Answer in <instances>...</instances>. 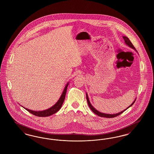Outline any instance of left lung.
Returning a JSON list of instances; mask_svg holds the SVG:
<instances>
[{"mask_svg": "<svg viewBox=\"0 0 154 154\" xmlns=\"http://www.w3.org/2000/svg\"><path fill=\"white\" fill-rule=\"evenodd\" d=\"M123 38H124V39L125 43V44H126L128 46H129V47H131V48H132V49H133V50H134L136 52L137 51V50H136V48H134V47L133 46V45L132 44V43H131V42L130 41V40L128 38V37L125 36H123ZM86 97H87V102H88V106H89V108L91 109V110H92L95 114H96V115H97L98 116H99V117H106V118H114L116 117H117L118 116H119V115H120L121 114H122L123 112H124L125 111H126V110H127L128 109H129L130 107H131L132 105L134 104V103L135 102V101H136V99H134V100L133 101V102L132 103V104L128 107H127L126 109H125V110H123V111H121V112H118V113H116V114H106V113H103V112H100V111H97V110L95 109L93 106H92V105L91 104V103L90 102V101H89V97H88V94H87V93H86Z\"/></svg>", "mask_w": 154, "mask_h": 154, "instance_id": "1", "label": "left lung"}]
</instances>
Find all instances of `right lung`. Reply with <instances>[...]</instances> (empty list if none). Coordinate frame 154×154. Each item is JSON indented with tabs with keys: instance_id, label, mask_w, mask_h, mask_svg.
<instances>
[{
	"instance_id": "right-lung-1",
	"label": "right lung",
	"mask_w": 154,
	"mask_h": 154,
	"mask_svg": "<svg viewBox=\"0 0 154 154\" xmlns=\"http://www.w3.org/2000/svg\"><path fill=\"white\" fill-rule=\"evenodd\" d=\"M69 84V82H68L66 84L65 88L62 92V95L60 96L58 100L57 101V102L56 103L54 106H52L50 108L47 109V110H43V111H33V110H29L28 109H26L25 107L22 106L23 108H24L26 110H27L28 111H29L30 113L37 116V117H48L52 116V114L56 113L57 111H58L60 110V109L61 108L63 103L65 100V96H66V91H67V88L68 87V85Z\"/></svg>"
}]
</instances>
